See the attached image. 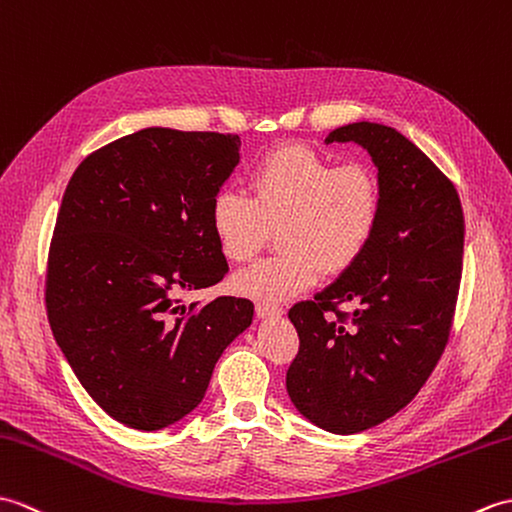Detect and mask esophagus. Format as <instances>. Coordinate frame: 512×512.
<instances>
[{"label":"esophagus","mask_w":512,"mask_h":512,"mask_svg":"<svg viewBox=\"0 0 512 512\" xmlns=\"http://www.w3.org/2000/svg\"><path fill=\"white\" fill-rule=\"evenodd\" d=\"M256 315L260 317V320H274V317L282 315V306L267 304V302H256Z\"/></svg>","instance_id":"obj_1"}]
</instances>
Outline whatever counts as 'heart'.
I'll return each mask as SVG.
<instances>
[{"label": "heart", "mask_w": 512, "mask_h": 512, "mask_svg": "<svg viewBox=\"0 0 512 512\" xmlns=\"http://www.w3.org/2000/svg\"><path fill=\"white\" fill-rule=\"evenodd\" d=\"M249 197L232 188L214 192L210 227L232 263L254 258L278 225L282 252L238 271L234 289L278 304L326 274H342L366 252L379 221V181L359 162L331 166L306 146H285L263 157L247 177Z\"/></svg>", "instance_id": "obj_1"}]
</instances>
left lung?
<instances>
[{"mask_svg":"<svg viewBox=\"0 0 512 512\" xmlns=\"http://www.w3.org/2000/svg\"><path fill=\"white\" fill-rule=\"evenodd\" d=\"M324 142H355L372 157L379 221L357 263L289 311L300 350L287 392L306 420L348 436L401 412L436 368L456 309L464 219L451 181L396 129L361 120ZM344 301L358 304L348 327L336 311Z\"/></svg>","mask_w":512,"mask_h":512,"instance_id":"1","label":"left lung"}]
</instances>
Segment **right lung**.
Returning <instances> with one entry per match:
<instances>
[{"mask_svg":"<svg viewBox=\"0 0 512 512\" xmlns=\"http://www.w3.org/2000/svg\"><path fill=\"white\" fill-rule=\"evenodd\" d=\"M238 135L149 127L102 146L65 188L48 256L52 335L118 423L157 431L206 396L254 304L181 293L227 274L210 201L241 162Z\"/></svg>","mask_w":512,"mask_h":512,"instance_id":"obj_1","label":"right lung"}]
</instances>
